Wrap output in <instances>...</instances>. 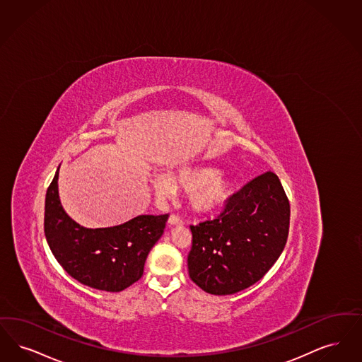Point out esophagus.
Returning <instances> with one entry per match:
<instances>
[{
  "label": "esophagus",
  "instance_id": "1",
  "mask_svg": "<svg viewBox=\"0 0 362 362\" xmlns=\"http://www.w3.org/2000/svg\"><path fill=\"white\" fill-rule=\"evenodd\" d=\"M184 221L181 218H178L177 215H170V218H169V224L170 226H181Z\"/></svg>",
  "mask_w": 362,
  "mask_h": 362
}]
</instances>
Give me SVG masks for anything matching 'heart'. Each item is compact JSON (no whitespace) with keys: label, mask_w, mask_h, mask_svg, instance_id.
I'll list each match as a JSON object with an SVG mask.
<instances>
[{"label":"heart","mask_w":362,"mask_h":362,"mask_svg":"<svg viewBox=\"0 0 362 362\" xmlns=\"http://www.w3.org/2000/svg\"><path fill=\"white\" fill-rule=\"evenodd\" d=\"M156 188L162 194H169L174 188L190 190V205L203 214L214 212L226 204L234 193L235 181L228 174L219 173L209 166H184L175 173L159 175Z\"/></svg>","instance_id":"1"}]
</instances>
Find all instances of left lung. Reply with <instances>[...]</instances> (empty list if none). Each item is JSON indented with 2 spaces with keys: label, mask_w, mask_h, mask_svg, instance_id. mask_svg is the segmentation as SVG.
<instances>
[{
  "label": "left lung",
  "mask_w": 362,
  "mask_h": 362,
  "mask_svg": "<svg viewBox=\"0 0 362 362\" xmlns=\"http://www.w3.org/2000/svg\"><path fill=\"white\" fill-rule=\"evenodd\" d=\"M291 206L267 172L234 193L214 221L190 226L189 277L211 295H233L261 280L283 252Z\"/></svg>",
  "instance_id": "obj_1"
}]
</instances>
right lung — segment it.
<instances>
[{
	"label": "right lung",
	"mask_w": 362,
	"mask_h": 362,
	"mask_svg": "<svg viewBox=\"0 0 362 362\" xmlns=\"http://www.w3.org/2000/svg\"><path fill=\"white\" fill-rule=\"evenodd\" d=\"M58 175L59 168L46 193L45 234L59 265L79 283L100 291L120 292L136 283L169 215H141L107 228L82 227L63 209Z\"/></svg>",
	"instance_id": "obj_1"
}]
</instances>
